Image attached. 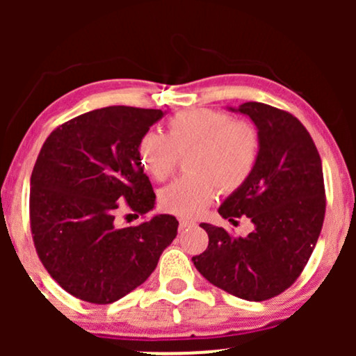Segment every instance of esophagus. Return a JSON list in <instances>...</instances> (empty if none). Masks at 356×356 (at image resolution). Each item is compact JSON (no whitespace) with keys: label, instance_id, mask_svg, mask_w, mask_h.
Listing matches in <instances>:
<instances>
[{"label":"esophagus","instance_id":"esophagus-1","mask_svg":"<svg viewBox=\"0 0 356 356\" xmlns=\"http://www.w3.org/2000/svg\"><path fill=\"white\" fill-rule=\"evenodd\" d=\"M194 226H195L194 220L179 219V231H186V229H189V227H194Z\"/></svg>","mask_w":356,"mask_h":356}]
</instances>
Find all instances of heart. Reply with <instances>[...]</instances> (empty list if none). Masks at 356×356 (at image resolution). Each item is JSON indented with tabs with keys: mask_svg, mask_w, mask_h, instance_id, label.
Here are the masks:
<instances>
[{
	"mask_svg": "<svg viewBox=\"0 0 356 356\" xmlns=\"http://www.w3.org/2000/svg\"><path fill=\"white\" fill-rule=\"evenodd\" d=\"M186 154L189 174L161 191L159 206L192 219L218 192L234 194L246 186L259 161L261 137L251 122L234 120L220 110L191 108L167 120L165 136L145 132L138 138V164L157 182L165 181Z\"/></svg>",
	"mask_w": 356,
	"mask_h": 356,
	"instance_id": "1",
	"label": "heart"
}]
</instances>
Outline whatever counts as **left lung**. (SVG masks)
Returning <instances> with one entry per match:
<instances>
[{
    "instance_id": "left-lung-1",
    "label": "left lung",
    "mask_w": 356,
    "mask_h": 356,
    "mask_svg": "<svg viewBox=\"0 0 356 356\" xmlns=\"http://www.w3.org/2000/svg\"><path fill=\"white\" fill-rule=\"evenodd\" d=\"M239 112L256 124L261 154L254 174L219 214L231 222L246 216L256 229L236 238L202 222L209 246L192 261L209 283L232 296L264 301L303 273L325 219V181L316 145L295 115L261 102H246Z\"/></svg>"
}]
</instances>
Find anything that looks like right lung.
Here are the masks:
<instances>
[{
	"mask_svg": "<svg viewBox=\"0 0 356 356\" xmlns=\"http://www.w3.org/2000/svg\"><path fill=\"white\" fill-rule=\"evenodd\" d=\"M162 110L105 107L81 113L48 136L31 172L30 227L36 254L72 296L108 305L152 275L177 236L174 216L118 227L120 202L144 216L155 194L137 144Z\"/></svg>",
	"mask_w": 356,
	"mask_h": 356,
	"instance_id": "add662e5",
	"label": "right lung"
}]
</instances>
